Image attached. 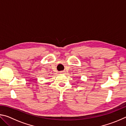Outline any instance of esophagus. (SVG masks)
Returning a JSON list of instances; mask_svg holds the SVG:
<instances>
[{"instance_id": "1", "label": "esophagus", "mask_w": 126, "mask_h": 126, "mask_svg": "<svg viewBox=\"0 0 126 126\" xmlns=\"http://www.w3.org/2000/svg\"><path fill=\"white\" fill-rule=\"evenodd\" d=\"M65 71H61V72H60V73L61 74H64V73H65Z\"/></svg>"}]
</instances>
